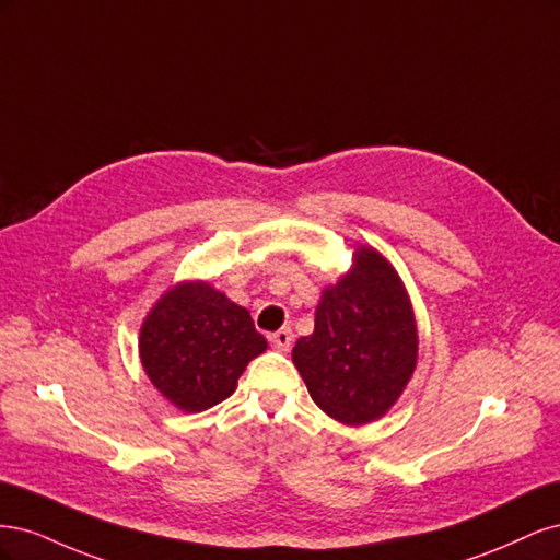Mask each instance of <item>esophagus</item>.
<instances>
[{
    "label": "esophagus",
    "instance_id": "obj_1",
    "mask_svg": "<svg viewBox=\"0 0 560 560\" xmlns=\"http://www.w3.org/2000/svg\"><path fill=\"white\" fill-rule=\"evenodd\" d=\"M270 343H273L278 350H290L292 348V329L282 327L276 334H270Z\"/></svg>",
    "mask_w": 560,
    "mask_h": 560
}]
</instances>
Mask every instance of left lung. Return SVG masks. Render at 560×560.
Masks as SVG:
<instances>
[{
    "instance_id": "8db88e82",
    "label": "left lung",
    "mask_w": 560,
    "mask_h": 560,
    "mask_svg": "<svg viewBox=\"0 0 560 560\" xmlns=\"http://www.w3.org/2000/svg\"><path fill=\"white\" fill-rule=\"evenodd\" d=\"M292 360L313 401L343 425H366L389 411L418 360V331L397 270L374 249H354L352 270L329 284L315 329Z\"/></svg>"
}]
</instances>
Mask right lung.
Wrapping results in <instances>:
<instances>
[{
    "mask_svg": "<svg viewBox=\"0 0 560 560\" xmlns=\"http://www.w3.org/2000/svg\"><path fill=\"white\" fill-rule=\"evenodd\" d=\"M266 348L249 313L208 282L175 284L140 329L149 381L186 413L231 397L245 366Z\"/></svg>",
    "mask_w": 560,
    "mask_h": 560,
    "instance_id": "1",
    "label": "right lung"
}]
</instances>
